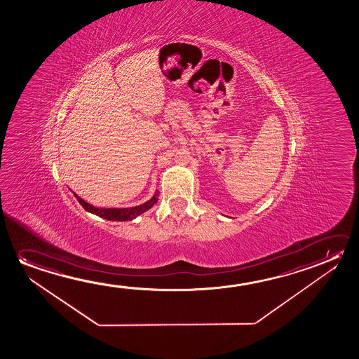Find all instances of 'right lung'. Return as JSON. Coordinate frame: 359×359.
I'll return each mask as SVG.
<instances>
[{"mask_svg":"<svg viewBox=\"0 0 359 359\" xmlns=\"http://www.w3.org/2000/svg\"><path fill=\"white\" fill-rule=\"evenodd\" d=\"M158 189L154 191V196L151 198L146 201L144 203L135 205V207H126V208H106V207H96V205H90L86 201L79 197L77 194H74L76 199L80 202V205L85 208L86 211L90 212L92 215L109 219V221H132L138 216H141L142 213L148 211L149 208H152L157 201H158Z\"/></svg>","mask_w":359,"mask_h":359,"instance_id":"obj_1","label":"right lung"}]
</instances>
